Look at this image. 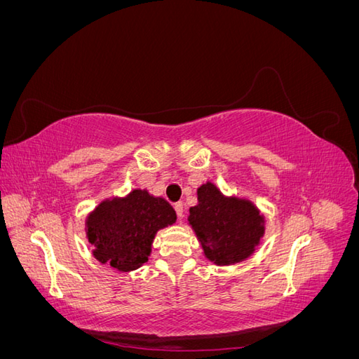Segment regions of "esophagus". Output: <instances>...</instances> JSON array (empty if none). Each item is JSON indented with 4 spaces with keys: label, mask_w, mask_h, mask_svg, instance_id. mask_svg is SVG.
Returning a JSON list of instances; mask_svg holds the SVG:
<instances>
[{
    "label": "esophagus",
    "mask_w": 359,
    "mask_h": 359,
    "mask_svg": "<svg viewBox=\"0 0 359 359\" xmlns=\"http://www.w3.org/2000/svg\"><path fill=\"white\" fill-rule=\"evenodd\" d=\"M173 208H175V212L178 215V219L181 220L182 215H184V203L182 202H177L175 205H173Z\"/></svg>",
    "instance_id": "obj_1"
}]
</instances>
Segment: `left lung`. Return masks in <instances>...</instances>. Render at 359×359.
Wrapping results in <instances>:
<instances>
[{"label":"left lung","mask_w":359,"mask_h":359,"mask_svg":"<svg viewBox=\"0 0 359 359\" xmlns=\"http://www.w3.org/2000/svg\"><path fill=\"white\" fill-rule=\"evenodd\" d=\"M189 223L215 265H231L252 256L264 236V215L245 199L226 198L212 182L198 189V205L191 206Z\"/></svg>","instance_id":"8db88e82"}]
</instances>
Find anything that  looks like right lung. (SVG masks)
<instances>
[{
  "mask_svg": "<svg viewBox=\"0 0 359 359\" xmlns=\"http://www.w3.org/2000/svg\"><path fill=\"white\" fill-rule=\"evenodd\" d=\"M175 222V210L168 201L133 190L97 206L86 219V236L99 262L127 273L147 262L157 231Z\"/></svg>",
  "mask_w": 359,
  "mask_h": 359,
  "instance_id": "right-lung-1",
  "label": "right lung"
}]
</instances>
